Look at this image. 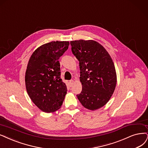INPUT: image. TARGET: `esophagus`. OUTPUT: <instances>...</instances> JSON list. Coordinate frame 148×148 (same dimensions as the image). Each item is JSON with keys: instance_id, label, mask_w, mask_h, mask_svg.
I'll use <instances>...</instances> for the list:
<instances>
[{"instance_id": "1", "label": "esophagus", "mask_w": 148, "mask_h": 148, "mask_svg": "<svg viewBox=\"0 0 148 148\" xmlns=\"http://www.w3.org/2000/svg\"><path fill=\"white\" fill-rule=\"evenodd\" d=\"M69 85H70V86H72V85H73V83H74V80H69Z\"/></svg>"}]
</instances>
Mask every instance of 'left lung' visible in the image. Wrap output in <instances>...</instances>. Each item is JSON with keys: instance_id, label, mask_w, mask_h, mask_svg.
Here are the masks:
<instances>
[{"instance_id": "8db88e82", "label": "left lung", "mask_w": 148, "mask_h": 148, "mask_svg": "<svg viewBox=\"0 0 148 148\" xmlns=\"http://www.w3.org/2000/svg\"><path fill=\"white\" fill-rule=\"evenodd\" d=\"M71 51L79 62L82 90L77 98L91 110L105 106L116 85V74L110 55L99 42L92 40L70 42Z\"/></svg>"}]
</instances>
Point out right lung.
<instances>
[{
	"mask_svg": "<svg viewBox=\"0 0 148 148\" xmlns=\"http://www.w3.org/2000/svg\"><path fill=\"white\" fill-rule=\"evenodd\" d=\"M69 45L68 41L45 44L36 49L29 61L25 76L27 93L45 112L58 110L66 94V85L60 78L59 59Z\"/></svg>",
	"mask_w": 148,
	"mask_h": 148,
	"instance_id": "right-lung-1",
	"label": "right lung"
}]
</instances>
